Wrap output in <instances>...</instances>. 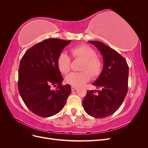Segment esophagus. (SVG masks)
Segmentation results:
<instances>
[{
    "label": "esophagus",
    "mask_w": 148,
    "mask_h": 148,
    "mask_svg": "<svg viewBox=\"0 0 148 148\" xmlns=\"http://www.w3.org/2000/svg\"><path fill=\"white\" fill-rule=\"evenodd\" d=\"M78 88L77 86H71V90L72 91H75Z\"/></svg>",
    "instance_id": "1"
}]
</instances>
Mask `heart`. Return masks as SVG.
<instances>
[{"mask_svg": "<svg viewBox=\"0 0 148 148\" xmlns=\"http://www.w3.org/2000/svg\"><path fill=\"white\" fill-rule=\"evenodd\" d=\"M71 54L75 58L84 59L83 71L71 72L65 78L66 82L72 86H82L94 76L99 75L102 70L103 64L100 57L96 56L94 49L87 45H79L71 49ZM71 58L66 52H61L57 58V66L62 73H68L70 69ZM91 72L90 73V71Z\"/></svg>", "mask_w": 148, "mask_h": 148, "instance_id": "b5f03b06", "label": "heart"}]
</instances>
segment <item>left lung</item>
<instances>
[{"label":"left lung","instance_id":"left-lung-1","mask_svg":"<svg viewBox=\"0 0 148 148\" xmlns=\"http://www.w3.org/2000/svg\"><path fill=\"white\" fill-rule=\"evenodd\" d=\"M99 50L104 65L92 83L101 90L87 91L83 101L86 112L91 117L104 118L113 114L122 104L128 91V66L124 58L113 49L99 41H89Z\"/></svg>","mask_w":148,"mask_h":148}]
</instances>
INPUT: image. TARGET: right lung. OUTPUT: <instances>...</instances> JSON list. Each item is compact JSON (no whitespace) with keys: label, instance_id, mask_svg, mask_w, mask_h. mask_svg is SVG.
Here are the masks:
<instances>
[{"label":"right lung","instance_id":"add662e5","mask_svg":"<svg viewBox=\"0 0 148 148\" xmlns=\"http://www.w3.org/2000/svg\"><path fill=\"white\" fill-rule=\"evenodd\" d=\"M70 41L50 38L36 44L25 52L18 69V88L26 107L40 117H49L64 108L71 86H62L63 77L57 58ZM57 86L56 90L50 89Z\"/></svg>","mask_w":148,"mask_h":148}]
</instances>
